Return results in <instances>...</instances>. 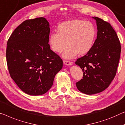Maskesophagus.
<instances>
[{
	"label": "esophagus",
	"instance_id": "esophagus-1",
	"mask_svg": "<svg viewBox=\"0 0 125 125\" xmlns=\"http://www.w3.org/2000/svg\"><path fill=\"white\" fill-rule=\"evenodd\" d=\"M63 63L66 66H71L72 63L70 61H66V60H63Z\"/></svg>",
	"mask_w": 125,
	"mask_h": 125
}]
</instances>
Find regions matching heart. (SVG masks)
Segmentation results:
<instances>
[{
  "instance_id": "1",
  "label": "heart",
  "mask_w": 125,
  "mask_h": 125,
  "mask_svg": "<svg viewBox=\"0 0 125 125\" xmlns=\"http://www.w3.org/2000/svg\"><path fill=\"white\" fill-rule=\"evenodd\" d=\"M96 37V31L92 22L74 20L59 24L57 32L49 35V44L54 53L63 54L66 59H72L77 54L85 55L93 49Z\"/></svg>"
}]
</instances>
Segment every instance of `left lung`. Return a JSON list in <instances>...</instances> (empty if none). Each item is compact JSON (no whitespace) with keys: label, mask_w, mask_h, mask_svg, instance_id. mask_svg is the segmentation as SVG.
<instances>
[{"label":"left lung","mask_w":125,"mask_h":125,"mask_svg":"<svg viewBox=\"0 0 125 125\" xmlns=\"http://www.w3.org/2000/svg\"><path fill=\"white\" fill-rule=\"evenodd\" d=\"M97 37L93 49L75 64L83 71V79L76 83L80 92L92 95L103 92L116 76L120 60L121 44L116 31L108 22L96 17Z\"/></svg>","instance_id":"left-lung-1"}]
</instances>
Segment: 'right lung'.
<instances>
[{
	"label": "right lung",
	"mask_w": 125,
	"mask_h": 125,
	"mask_svg": "<svg viewBox=\"0 0 125 125\" xmlns=\"http://www.w3.org/2000/svg\"><path fill=\"white\" fill-rule=\"evenodd\" d=\"M51 29L44 17L28 20L14 30L7 42V63L10 77L30 95L46 93L63 61L48 44Z\"/></svg>",
	"instance_id": "right-lung-1"
}]
</instances>
